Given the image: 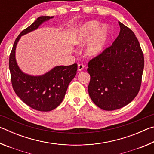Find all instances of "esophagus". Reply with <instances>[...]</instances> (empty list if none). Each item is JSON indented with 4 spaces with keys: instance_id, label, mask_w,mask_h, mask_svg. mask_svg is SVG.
Here are the masks:
<instances>
[{
    "instance_id": "obj_1",
    "label": "esophagus",
    "mask_w": 154,
    "mask_h": 154,
    "mask_svg": "<svg viewBox=\"0 0 154 154\" xmlns=\"http://www.w3.org/2000/svg\"><path fill=\"white\" fill-rule=\"evenodd\" d=\"M84 69V65L83 64H78V66H77V69H78V71H82Z\"/></svg>"
}]
</instances>
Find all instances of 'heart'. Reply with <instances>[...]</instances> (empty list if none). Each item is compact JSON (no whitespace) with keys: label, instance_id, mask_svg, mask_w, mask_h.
I'll list each match as a JSON object with an SVG mask.
<instances>
[{"label":"heart","instance_id":"obj_1","mask_svg":"<svg viewBox=\"0 0 154 154\" xmlns=\"http://www.w3.org/2000/svg\"><path fill=\"white\" fill-rule=\"evenodd\" d=\"M100 24L90 21L83 24L75 31L72 38L75 45H83L90 40L86 48V53L90 56H96L102 53L109 38V30L106 26L99 28Z\"/></svg>","mask_w":154,"mask_h":154}]
</instances>
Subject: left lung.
Segmentation results:
<instances>
[{"mask_svg":"<svg viewBox=\"0 0 154 154\" xmlns=\"http://www.w3.org/2000/svg\"><path fill=\"white\" fill-rule=\"evenodd\" d=\"M120 32L112 45L88 62V93L105 111L129 104L139 92L144 57L134 33L119 22Z\"/></svg>","mask_w":154,"mask_h":154,"instance_id":"obj_1","label":"left lung"}]
</instances>
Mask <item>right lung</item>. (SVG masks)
<instances>
[{"mask_svg": "<svg viewBox=\"0 0 154 154\" xmlns=\"http://www.w3.org/2000/svg\"><path fill=\"white\" fill-rule=\"evenodd\" d=\"M54 16L38 17L22 31L15 39L9 56V70L15 94L27 105L39 111H50L60 105L70 82L77 73V64L57 66L44 75L32 76L22 71L15 58V49L21 36L39 27Z\"/></svg>", "mask_w": 154, "mask_h": 154, "instance_id": "add662e5", "label": "right lung"}]
</instances>
